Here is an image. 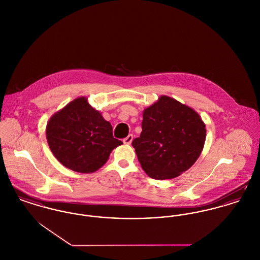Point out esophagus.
<instances>
[{"instance_id": "obj_1", "label": "esophagus", "mask_w": 260, "mask_h": 260, "mask_svg": "<svg viewBox=\"0 0 260 260\" xmlns=\"http://www.w3.org/2000/svg\"><path fill=\"white\" fill-rule=\"evenodd\" d=\"M133 139H134V136H133V135H128L126 138H123L122 141H123L124 144H131L132 141H133Z\"/></svg>"}]
</instances>
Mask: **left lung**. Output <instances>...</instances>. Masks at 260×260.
I'll return each mask as SVG.
<instances>
[{
  "mask_svg": "<svg viewBox=\"0 0 260 260\" xmlns=\"http://www.w3.org/2000/svg\"><path fill=\"white\" fill-rule=\"evenodd\" d=\"M142 132L133 146L145 173L155 180L180 176L199 159L206 129L199 114L179 101L161 96L143 111Z\"/></svg>",
  "mask_w": 260,
  "mask_h": 260,
  "instance_id": "1",
  "label": "left lung"
}]
</instances>
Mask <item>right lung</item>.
<instances>
[{"label": "right lung", "mask_w": 260, "mask_h": 260, "mask_svg": "<svg viewBox=\"0 0 260 260\" xmlns=\"http://www.w3.org/2000/svg\"><path fill=\"white\" fill-rule=\"evenodd\" d=\"M46 138L54 156L64 167L78 173L101 168L112 150L122 144L113 127L85 97H79L54 114L47 123Z\"/></svg>", "instance_id": "1"}]
</instances>
